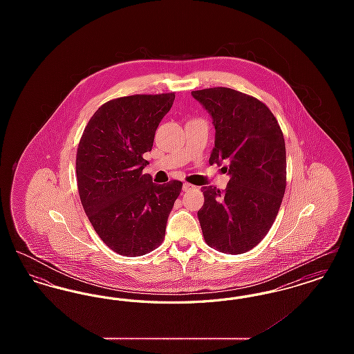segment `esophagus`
<instances>
[{
  "label": "esophagus",
  "mask_w": 354,
  "mask_h": 354,
  "mask_svg": "<svg viewBox=\"0 0 354 354\" xmlns=\"http://www.w3.org/2000/svg\"><path fill=\"white\" fill-rule=\"evenodd\" d=\"M195 188V185H189V183H183V191L187 192V191H191V189H194Z\"/></svg>",
  "instance_id": "1"
}]
</instances>
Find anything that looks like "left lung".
<instances>
[{
    "mask_svg": "<svg viewBox=\"0 0 354 354\" xmlns=\"http://www.w3.org/2000/svg\"><path fill=\"white\" fill-rule=\"evenodd\" d=\"M191 94L216 130L209 165H227L231 176L224 191L203 187L198 218L204 240L219 252H248L268 234L284 198V135L270 109L251 95L228 87Z\"/></svg>",
    "mask_w": 354,
    "mask_h": 354,
    "instance_id": "obj_1",
    "label": "left lung"
}]
</instances>
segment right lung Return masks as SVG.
Returning a JSON list of instances; mask_svg holds the SVG:
<instances>
[{
  "label": "right lung",
  "instance_id": "1",
  "mask_svg": "<svg viewBox=\"0 0 354 354\" xmlns=\"http://www.w3.org/2000/svg\"><path fill=\"white\" fill-rule=\"evenodd\" d=\"M175 93L106 102L84 127L77 150V185L84 212L102 241L135 257L158 248L183 183H152L143 174L155 131Z\"/></svg>",
  "mask_w": 354,
  "mask_h": 354
}]
</instances>
